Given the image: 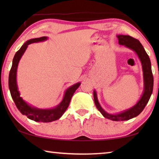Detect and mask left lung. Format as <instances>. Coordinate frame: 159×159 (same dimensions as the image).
<instances>
[{
    "label": "left lung",
    "mask_w": 159,
    "mask_h": 159,
    "mask_svg": "<svg viewBox=\"0 0 159 159\" xmlns=\"http://www.w3.org/2000/svg\"><path fill=\"white\" fill-rule=\"evenodd\" d=\"M117 38L118 39V43L134 51L141 61L144 77V93L140 99L135 105L117 114H111L107 113L99 104L95 90H94L93 95L96 107L103 115V116L111 120L120 121V120H127L136 117L143 111L152 95L153 86H154V77H153L149 55H147L140 42L138 40L127 35H118Z\"/></svg>",
    "instance_id": "8db88e82"
}]
</instances>
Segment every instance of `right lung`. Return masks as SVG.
I'll list each match as a JSON object with an SVG mask.
<instances>
[{"label":"right lung","instance_id":"1","mask_svg":"<svg viewBox=\"0 0 159 159\" xmlns=\"http://www.w3.org/2000/svg\"><path fill=\"white\" fill-rule=\"evenodd\" d=\"M48 39V37L43 36L41 38L30 39L24 43L22 46L19 50L15 55V57L12 60V65L9 74L8 85L9 89L11 94L12 98L15 102L16 107H17L21 114L26 115L29 119L33 120L36 122H43L48 123L53 120H56L60 118L66 111V109L69 105L70 101L73 96L75 91L79 87L80 83H77L69 88L64 93V96L62 101L60 104H58L55 108L50 109H38L36 107L30 106L23 100V99L20 97V92L18 90L17 85V69L18 66L19 61H20L21 56L25 53V50L27 48L28 45L33 43H38L44 41Z\"/></svg>","mask_w":159,"mask_h":159}]
</instances>
